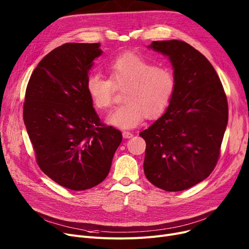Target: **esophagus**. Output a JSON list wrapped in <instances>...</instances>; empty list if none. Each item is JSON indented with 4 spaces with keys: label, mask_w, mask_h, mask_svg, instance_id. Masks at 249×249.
Here are the masks:
<instances>
[{
    "label": "esophagus",
    "mask_w": 249,
    "mask_h": 249,
    "mask_svg": "<svg viewBox=\"0 0 249 249\" xmlns=\"http://www.w3.org/2000/svg\"><path fill=\"white\" fill-rule=\"evenodd\" d=\"M122 135H123L124 138H131V137H133V134L131 132H129V131H124L122 133Z\"/></svg>",
    "instance_id": "34e87169"
}]
</instances>
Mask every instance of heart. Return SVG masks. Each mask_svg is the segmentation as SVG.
Here are the masks:
<instances>
[{
	"instance_id": "b5f03b06",
	"label": "heart",
	"mask_w": 249,
	"mask_h": 249,
	"mask_svg": "<svg viewBox=\"0 0 249 249\" xmlns=\"http://www.w3.org/2000/svg\"><path fill=\"white\" fill-rule=\"evenodd\" d=\"M109 78L100 73H89L86 89L94 107L109 108L114 99L115 89H122L120 106L113 109L106 121L119 129H132L143 118L161 116L168 108L177 87L172 70L158 68L153 62L134 53H124L109 65Z\"/></svg>"
}]
</instances>
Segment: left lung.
<instances>
[{"instance_id":"1","label":"left lung","mask_w":249,"mask_h":249,"mask_svg":"<svg viewBox=\"0 0 249 249\" xmlns=\"http://www.w3.org/2000/svg\"><path fill=\"white\" fill-rule=\"evenodd\" d=\"M148 47L168 56L177 87L165 113L139 134L146 142L143 168L155 187L184 191L217 164L228 122L227 98L210 61L187 42L153 41Z\"/></svg>"}]
</instances>
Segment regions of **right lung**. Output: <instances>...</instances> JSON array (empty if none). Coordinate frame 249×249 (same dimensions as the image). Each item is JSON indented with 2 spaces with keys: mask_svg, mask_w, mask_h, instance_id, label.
I'll list each match as a JSON object with an SVG mask.
<instances>
[{
  "mask_svg": "<svg viewBox=\"0 0 249 249\" xmlns=\"http://www.w3.org/2000/svg\"><path fill=\"white\" fill-rule=\"evenodd\" d=\"M100 43H65L32 72L24 123L41 171L61 187L84 191L108 176L122 141L119 130L101 122L86 89Z\"/></svg>",
  "mask_w": 249,
  "mask_h": 249,
  "instance_id": "right-lung-1",
  "label": "right lung"
}]
</instances>
